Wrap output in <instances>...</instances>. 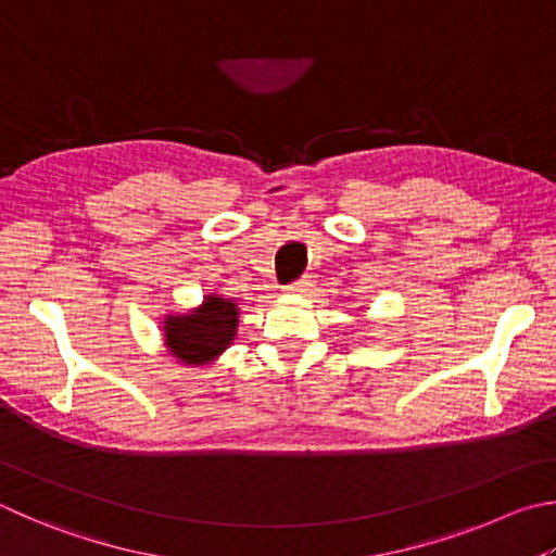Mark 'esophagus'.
Wrapping results in <instances>:
<instances>
[{
	"label": "esophagus",
	"instance_id": "34e87169",
	"mask_svg": "<svg viewBox=\"0 0 556 556\" xmlns=\"http://www.w3.org/2000/svg\"><path fill=\"white\" fill-rule=\"evenodd\" d=\"M308 285L311 281L306 277H301L296 281H291V285L281 287V291H285V294H304V291H308Z\"/></svg>",
	"mask_w": 556,
	"mask_h": 556
}]
</instances>
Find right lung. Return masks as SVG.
<instances>
[{"instance_id": "right-lung-1", "label": "right lung", "mask_w": 556, "mask_h": 556, "mask_svg": "<svg viewBox=\"0 0 556 556\" xmlns=\"http://www.w3.org/2000/svg\"><path fill=\"white\" fill-rule=\"evenodd\" d=\"M165 345L181 365H211L238 330V304L218 294L204 299L199 308L165 318Z\"/></svg>"}]
</instances>
